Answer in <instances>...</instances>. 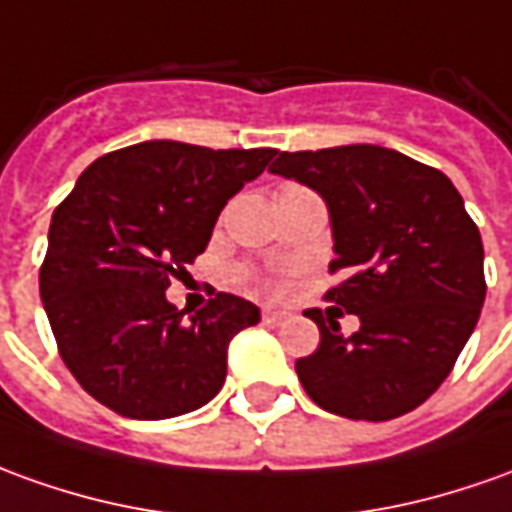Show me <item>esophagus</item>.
I'll list each match as a JSON object with an SVG mask.
<instances>
[{"label": "esophagus", "mask_w": 512, "mask_h": 512, "mask_svg": "<svg viewBox=\"0 0 512 512\" xmlns=\"http://www.w3.org/2000/svg\"><path fill=\"white\" fill-rule=\"evenodd\" d=\"M290 317H292L290 312H284V309H270V306L262 312V320L267 323V326H281V323H284V320H290Z\"/></svg>", "instance_id": "34e87169"}]
</instances>
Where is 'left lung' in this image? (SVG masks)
Here are the masks:
<instances>
[{"mask_svg":"<svg viewBox=\"0 0 512 512\" xmlns=\"http://www.w3.org/2000/svg\"><path fill=\"white\" fill-rule=\"evenodd\" d=\"M273 175L323 197L343 281L326 298L359 317L345 337L309 309L315 354L295 362L306 396L351 421H390L432 396L485 303L482 236L454 183L379 144L278 153Z\"/></svg>","mask_w":512,"mask_h":512,"instance_id":"1","label":"left lung"}]
</instances>
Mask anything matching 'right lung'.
<instances>
[{"label":"right lung","mask_w":512,"mask_h":512,"mask_svg":"<svg viewBox=\"0 0 512 512\" xmlns=\"http://www.w3.org/2000/svg\"><path fill=\"white\" fill-rule=\"evenodd\" d=\"M276 150L155 139L97 158L49 222L41 301L88 396L136 421L200 410L220 393L228 345L259 306L220 292L186 317L169 278L209 245L225 203Z\"/></svg>","instance_id":"add662e5"}]
</instances>
